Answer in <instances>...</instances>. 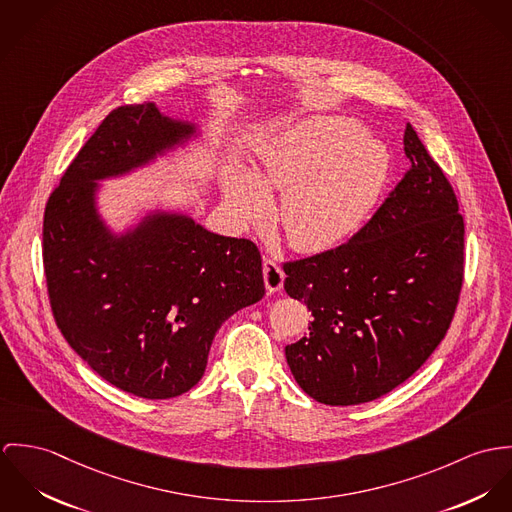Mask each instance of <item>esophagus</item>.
I'll return each mask as SVG.
<instances>
[{
  "label": "esophagus",
  "instance_id": "esophagus-1",
  "mask_svg": "<svg viewBox=\"0 0 512 512\" xmlns=\"http://www.w3.org/2000/svg\"><path fill=\"white\" fill-rule=\"evenodd\" d=\"M263 279H265V286H267L269 292H277V290L283 288V267L275 259H271V257H267L263 261Z\"/></svg>",
  "mask_w": 512,
  "mask_h": 512
}]
</instances>
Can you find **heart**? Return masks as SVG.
<instances>
[{"label": "heart", "mask_w": 512, "mask_h": 512, "mask_svg": "<svg viewBox=\"0 0 512 512\" xmlns=\"http://www.w3.org/2000/svg\"><path fill=\"white\" fill-rule=\"evenodd\" d=\"M345 117H310L288 127L257 157L253 172L231 169L226 198L241 220H263L269 194L284 192L279 224L292 247L324 251L355 233L389 171L387 149Z\"/></svg>", "instance_id": "b5f03b06"}]
</instances>
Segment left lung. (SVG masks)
I'll return each mask as SVG.
<instances>
[{
  "mask_svg": "<svg viewBox=\"0 0 512 512\" xmlns=\"http://www.w3.org/2000/svg\"><path fill=\"white\" fill-rule=\"evenodd\" d=\"M410 169L371 220L334 249L284 261V290L312 312L286 345L306 395L330 406L383 397L446 338L463 286V216L450 180L406 125Z\"/></svg>",
  "mask_w": 512,
  "mask_h": 512,
  "instance_id": "8db88e82",
  "label": "left lung"
}]
</instances>
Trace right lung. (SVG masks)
<instances>
[{
    "label": "right lung",
    "instance_id": "right-lung-1",
    "mask_svg": "<svg viewBox=\"0 0 512 512\" xmlns=\"http://www.w3.org/2000/svg\"><path fill=\"white\" fill-rule=\"evenodd\" d=\"M190 131L155 104L115 108L45 206L43 265L58 330L102 379L135 397L190 391L220 326L265 294L251 239L180 216H157L115 239L96 216L94 180L145 163Z\"/></svg>",
    "mask_w": 512,
    "mask_h": 512
}]
</instances>
